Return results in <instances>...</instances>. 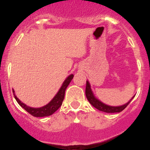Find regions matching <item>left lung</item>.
Here are the masks:
<instances>
[{
  "label": "left lung",
  "instance_id": "left-lung-1",
  "mask_svg": "<svg viewBox=\"0 0 150 150\" xmlns=\"http://www.w3.org/2000/svg\"><path fill=\"white\" fill-rule=\"evenodd\" d=\"M86 96L87 100H89V102L90 103V104L93 105L95 108H96L97 110H100V111L106 112V113H119V112L122 111L125 108L129 103L132 101V98L129 101H128L127 103L122 105V106H119V107H111V106H108V105L104 104L103 103H102L101 101L96 99L95 96H94L93 93L91 90V88H90V84L88 81H86Z\"/></svg>",
  "mask_w": 150,
  "mask_h": 150
}]
</instances>
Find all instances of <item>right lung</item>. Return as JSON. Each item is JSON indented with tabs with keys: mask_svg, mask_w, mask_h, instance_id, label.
<instances>
[{
	"mask_svg": "<svg viewBox=\"0 0 150 150\" xmlns=\"http://www.w3.org/2000/svg\"><path fill=\"white\" fill-rule=\"evenodd\" d=\"M74 77L73 75H70L68 76L64 82H63V84L61 86V87L59 89V91L57 92V93L55 95L53 100L50 101L49 103H47L45 106H43L42 107H40V108H34V107H30L29 106H27L25 103H22V101H20L18 100L17 96H15V91L12 90L13 93H14V96H15V100L18 102V103L21 106V107L26 110L28 113L33 115L34 117H47L50 116L51 114H53L54 112L56 111L58 109L59 107H61V104H62V102H63L64 98V93H65V90L67 89V87L69 85V83L71 82V79Z\"/></svg>",
	"mask_w": 150,
	"mask_h": 150,
	"instance_id": "right-lung-1",
	"label": "right lung"
}]
</instances>
